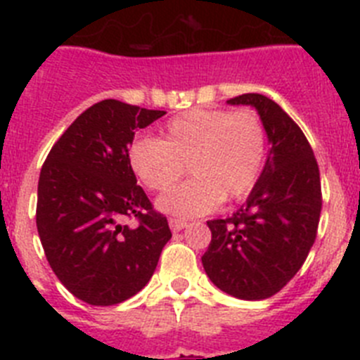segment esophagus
<instances>
[{
  "mask_svg": "<svg viewBox=\"0 0 360 360\" xmlns=\"http://www.w3.org/2000/svg\"><path fill=\"white\" fill-rule=\"evenodd\" d=\"M169 227L173 232H178L182 231V229L187 227V221H184V219H176V218H171L169 219Z\"/></svg>",
  "mask_w": 360,
  "mask_h": 360,
  "instance_id": "obj_1",
  "label": "esophagus"
}]
</instances>
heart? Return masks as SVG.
I'll return each instance as SVG.
<instances>
[{
    "mask_svg": "<svg viewBox=\"0 0 360 360\" xmlns=\"http://www.w3.org/2000/svg\"><path fill=\"white\" fill-rule=\"evenodd\" d=\"M266 157V131L250 110L195 108L174 117L157 139H135L128 158L149 191L169 189L186 171L195 178L160 196L157 207L180 218L214 211L221 200L243 198L256 186Z\"/></svg>",
    "mask_w": 360,
    "mask_h": 360,
    "instance_id": "obj_1",
    "label": "heart"
}]
</instances>
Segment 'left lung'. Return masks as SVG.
I'll use <instances>...</instances> for the list:
<instances>
[{
	"label": "left lung",
	"mask_w": 360,
	"mask_h": 360,
	"mask_svg": "<svg viewBox=\"0 0 360 360\" xmlns=\"http://www.w3.org/2000/svg\"><path fill=\"white\" fill-rule=\"evenodd\" d=\"M227 104L256 108L270 151L247 202L229 218L207 221L212 240L202 263L219 290L259 301L297 274L316 241L319 165L304 133L272 98L243 94Z\"/></svg>",
	"instance_id": "8db88e82"
}]
</instances>
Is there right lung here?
<instances>
[{
    "label": "right lung",
    "mask_w": 360,
    "mask_h": 360,
    "mask_svg": "<svg viewBox=\"0 0 360 360\" xmlns=\"http://www.w3.org/2000/svg\"><path fill=\"white\" fill-rule=\"evenodd\" d=\"M165 115L106 98L81 113L50 149L37 186L36 224L59 281L81 301L111 307L148 285L171 231L136 186L128 146ZM139 221L136 228L123 224Z\"/></svg>",
    "instance_id": "right-lung-1"
}]
</instances>
